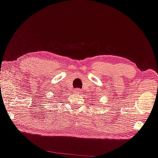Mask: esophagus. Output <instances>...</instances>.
Segmentation results:
<instances>
[{
	"instance_id": "34e87169",
	"label": "esophagus",
	"mask_w": 158,
	"mask_h": 158,
	"mask_svg": "<svg viewBox=\"0 0 158 158\" xmlns=\"http://www.w3.org/2000/svg\"><path fill=\"white\" fill-rule=\"evenodd\" d=\"M75 93H77V94H79V93L81 92V89H75Z\"/></svg>"
}]
</instances>
